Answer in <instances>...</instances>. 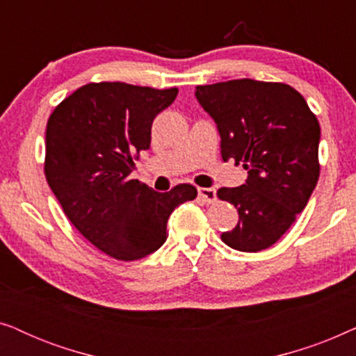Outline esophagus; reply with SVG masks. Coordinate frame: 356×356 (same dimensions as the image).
Segmentation results:
<instances>
[{
  "mask_svg": "<svg viewBox=\"0 0 356 356\" xmlns=\"http://www.w3.org/2000/svg\"><path fill=\"white\" fill-rule=\"evenodd\" d=\"M197 193H199V196H201L207 204H212L217 201L216 188H199Z\"/></svg>",
  "mask_w": 356,
  "mask_h": 356,
  "instance_id": "1",
  "label": "esophagus"
}]
</instances>
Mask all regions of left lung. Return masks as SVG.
I'll list each match as a JSON object with an SVG mask.
<instances>
[{"instance_id": "1", "label": "left lung", "mask_w": 356, "mask_h": 356, "mask_svg": "<svg viewBox=\"0 0 356 356\" xmlns=\"http://www.w3.org/2000/svg\"><path fill=\"white\" fill-rule=\"evenodd\" d=\"M194 94L216 121L222 159L248 170L245 184L217 191L240 216L222 241L243 252L266 250L291 227L318 183V120L301 94L280 82L236 79L197 86Z\"/></svg>"}]
</instances>
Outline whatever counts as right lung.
Segmentation results:
<instances>
[{"label": "right lung", "mask_w": 356, "mask_h": 356, "mask_svg": "<svg viewBox=\"0 0 356 356\" xmlns=\"http://www.w3.org/2000/svg\"><path fill=\"white\" fill-rule=\"evenodd\" d=\"M177 94L124 82L87 84L48 118V186L81 235L115 259L157 251L168 236V217L197 194L193 184L159 193L129 178L134 155L150 147L154 118Z\"/></svg>", "instance_id": "right-lung-1"}]
</instances>
